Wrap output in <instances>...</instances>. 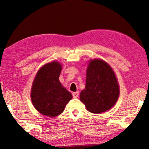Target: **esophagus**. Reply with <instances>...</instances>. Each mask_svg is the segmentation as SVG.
Returning <instances> with one entry per match:
<instances>
[{"label":"esophagus","mask_w":149,"mask_h":149,"mask_svg":"<svg viewBox=\"0 0 149 149\" xmlns=\"http://www.w3.org/2000/svg\"><path fill=\"white\" fill-rule=\"evenodd\" d=\"M79 93L78 91L77 92H74V93H72V96L74 98H77L78 96H79Z\"/></svg>","instance_id":"1"}]
</instances>
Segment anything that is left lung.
<instances>
[{"label":"left lung","instance_id":"obj_1","mask_svg":"<svg viewBox=\"0 0 149 149\" xmlns=\"http://www.w3.org/2000/svg\"><path fill=\"white\" fill-rule=\"evenodd\" d=\"M119 96V86L115 73L105 62L99 59L90 61L86 71L85 90L80 100L88 111L101 113L110 109Z\"/></svg>","mask_w":149,"mask_h":149}]
</instances>
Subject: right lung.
I'll use <instances>...</instances> for the list:
<instances>
[{"instance_id":"1","label":"right lung","mask_w":149,"mask_h":149,"mask_svg":"<svg viewBox=\"0 0 149 149\" xmlns=\"http://www.w3.org/2000/svg\"><path fill=\"white\" fill-rule=\"evenodd\" d=\"M61 70L58 62L46 64L37 73L32 84V104L38 111L49 117L61 114L72 98V94L59 81Z\"/></svg>"}]
</instances>
